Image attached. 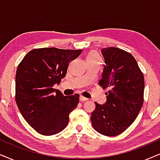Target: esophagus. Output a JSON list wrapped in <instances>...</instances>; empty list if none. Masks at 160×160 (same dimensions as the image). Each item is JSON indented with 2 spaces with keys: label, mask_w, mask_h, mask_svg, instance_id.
<instances>
[{
  "label": "esophagus",
  "mask_w": 160,
  "mask_h": 160,
  "mask_svg": "<svg viewBox=\"0 0 160 160\" xmlns=\"http://www.w3.org/2000/svg\"><path fill=\"white\" fill-rule=\"evenodd\" d=\"M80 101H81V102L88 101V99H87V98H86V97H82V96H80Z\"/></svg>",
  "instance_id": "obj_1"
}]
</instances>
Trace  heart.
<instances>
[{
    "instance_id": "heart-1",
    "label": "heart",
    "mask_w": 160,
    "mask_h": 160,
    "mask_svg": "<svg viewBox=\"0 0 160 160\" xmlns=\"http://www.w3.org/2000/svg\"><path fill=\"white\" fill-rule=\"evenodd\" d=\"M87 62L93 63V62H101V58L97 53L91 52L87 56Z\"/></svg>"
}]
</instances>
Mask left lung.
<instances>
[{"instance_id":"1","label":"left lung","mask_w":160,"mask_h":160,"mask_svg":"<svg viewBox=\"0 0 160 160\" xmlns=\"http://www.w3.org/2000/svg\"><path fill=\"white\" fill-rule=\"evenodd\" d=\"M102 54L105 64L99 85L110 90L105 104L95 102L91 120L99 133L116 136L130 126L142 108L144 78L135 58L127 51L110 47L102 49Z\"/></svg>"}]
</instances>
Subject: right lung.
Masks as SVG:
<instances>
[{
	"label": "right lung",
	"instance_id": "obj_1",
	"mask_svg": "<svg viewBox=\"0 0 160 160\" xmlns=\"http://www.w3.org/2000/svg\"><path fill=\"white\" fill-rule=\"evenodd\" d=\"M82 50L55 48L33 49L18 65L15 99L20 111L32 128L43 135H53L69 123V115L79 102V95L63 96L53 88L67 74L69 63Z\"/></svg>",
	"mask_w": 160,
	"mask_h": 160
}]
</instances>
